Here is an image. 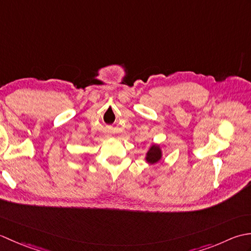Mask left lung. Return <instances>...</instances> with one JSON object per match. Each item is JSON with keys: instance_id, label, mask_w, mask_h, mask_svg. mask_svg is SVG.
<instances>
[{"instance_id": "left-lung-1", "label": "left lung", "mask_w": 251, "mask_h": 251, "mask_svg": "<svg viewBox=\"0 0 251 251\" xmlns=\"http://www.w3.org/2000/svg\"><path fill=\"white\" fill-rule=\"evenodd\" d=\"M162 157V152L161 149L157 146H152V148L149 150L147 154V161L150 164H155L157 163Z\"/></svg>"}]
</instances>
